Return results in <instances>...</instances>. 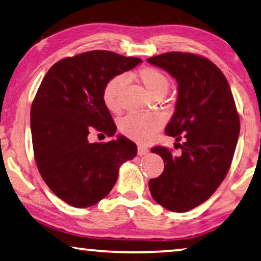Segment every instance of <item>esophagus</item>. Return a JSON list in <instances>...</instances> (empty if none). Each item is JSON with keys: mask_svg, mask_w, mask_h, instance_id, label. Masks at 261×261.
<instances>
[{"mask_svg": "<svg viewBox=\"0 0 261 261\" xmlns=\"http://www.w3.org/2000/svg\"><path fill=\"white\" fill-rule=\"evenodd\" d=\"M147 152H148V148L146 147V146H142V145L138 146V154L139 155H145Z\"/></svg>", "mask_w": 261, "mask_h": 261, "instance_id": "obj_1", "label": "esophagus"}]
</instances>
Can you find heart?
<instances>
[{"instance_id": "obj_1", "label": "heart", "mask_w": 261, "mask_h": 261, "mask_svg": "<svg viewBox=\"0 0 261 261\" xmlns=\"http://www.w3.org/2000/svg\"><path fill=\"white\" fill-rule=\"evenodd\" d=\"M137 77L152 96L165 95L170 88V80L162 70L153 66H145L138 71ZM126 83L124 74H116L103 87L102 101L109 112H120V92ZM164 116L159 113L129 114L120 121V130L124 137L139 142H146L154 137L163 127Z\"/></svg>"}]
</instances>
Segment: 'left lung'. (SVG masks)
Masks as SVG:
<instances>
[{
    "label": "left lung",
    "instance_id": "8db88e82",
    "mask_svg": "<svg viewBox=\"0 0 261 261\" xmlns=\"http://www.w3.org/2000/svg\"><path fill=\"white\" fill-rule=\"evenodd\" d=\"M148 63L176 78L178 98L165 133L179 141L180 155L155 146L164 171L149 179L151 195L158 204L184 213L205 202L229 171L240 132V117L230 87L219 67L205 57L167 52Z\"/></svg>",
    "mask_w": 261,
    "mask_h": 261
}]
</instances>
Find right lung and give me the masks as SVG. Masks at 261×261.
Segmentation results:
<instances>
[{
  "mask_svg": "<svg viewBox=\"0 0 261 261\" xmlns=\"http://www.w3.org/2000/svg\"><path fill=\"white\" fill-rule=\"evenodd\" d=\"M139 63L96 49L60 59L42 80L31 108L34 159L47 187L67 204L88 208L101 201L116 183L121 164L137 155V145L122 135L94 144L88 135L94 129L115 134L103 87Z\"/></svg>",
  "mask_w": 261,
  "mask_h": 261,
  "instance_id": "add662e5",
  "label": "right lung"
}]
</instances>
